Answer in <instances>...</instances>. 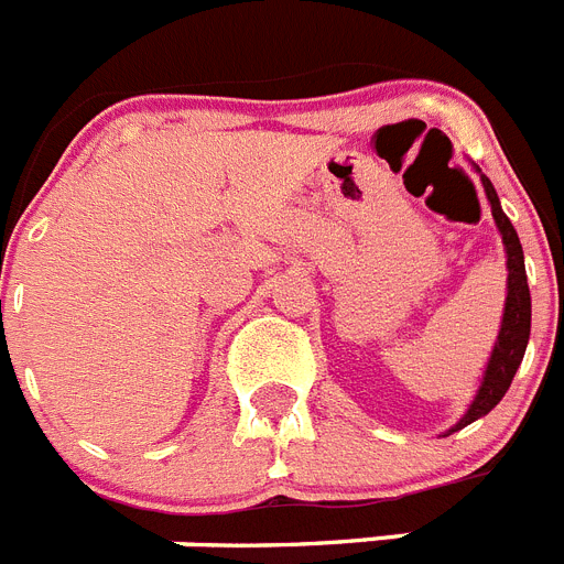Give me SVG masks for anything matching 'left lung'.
<instances>
[{
  "mask_svg": "<svg viewBox=\"0 0 564 564\" xmlns=\"http://www.w3.org/2000/svg\"><path fill=\"white\" fill-rule=\"evenodd\" d=\"M482 188H486V197L491 203V214H495V223L502 234V246H506L508 257V296H506V311H502V325L500 333H497L495 350H491V358H488V367L482 372L480 390H477L475 401L466 410V415L455 423L449 430L457 432L463 426H468L477 417L488 415L495 410L497 403L502 401V395L508 392L511 381L517 376V367L522 364V356H525L528 336H531V291H528V276H525V257H522L520 237H517L514 226L506 217V212L500 208V197H497L495 186L488 181L486 174H480Z\"/></svg>",
  "mask_w": 564,
  "mask_h": 564,
  "instance_id": "1",
  "label": "left lung"
}]
</instances>
